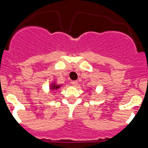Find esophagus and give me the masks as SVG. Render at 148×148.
Here are the masks:
<instances>
[{
  "instance_id": "34e87169",
  "label": "esophagus",
  "mask_w": 148,
  "mask_h": 148,
  "mask_svg": "<svg viewBox=\"0 0 148 148\" xmlns=\"http://www.w3.org/2000/svg\"><path fill=\"white\" fill-rule=\"evenodd\" d=\"M71 84H72L74 87H77V84H78V82L77 81H73L71 82Z\"/></svg>"
}]
</instances>
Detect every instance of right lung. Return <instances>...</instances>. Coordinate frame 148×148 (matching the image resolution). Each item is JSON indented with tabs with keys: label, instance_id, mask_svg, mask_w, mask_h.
I'll use <instances>...</instances> for the list:
<instances>
[{
	"label": "right lung",
	"instance_id": "obj_1",
	"mask_svg": "<svg viewBox=\"0 0 148 148\" xmlns=\"http://www.w3.org/2000/svg\"><path fill=\"white\" fill-rule=\"evenodd\" d=\"M60 87H61L60 85H58V84H55V83H53V84L51 85V90H58Z\"/></svg>",
	"mask_w": 148,
	"mask_h": 148
}]
</instances>
